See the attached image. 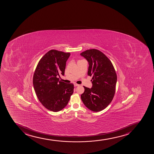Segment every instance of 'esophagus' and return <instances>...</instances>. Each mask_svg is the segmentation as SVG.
<instances>
[{"mask_svg": "<svg viewBox=\"0 0 154 154\" xmlns=\"http://www.w3.org/2000/svg\"><path fill=\"white\" fill-rule=\"evenodd\" d=\"M79 86V84H75V83L74 84V86H75V87H77V86Z\"/></svg>", "mask_w": 154, "mask_h": 154, "instance_id": "esophagus-1", "label": "esophagus"}]
</instances>
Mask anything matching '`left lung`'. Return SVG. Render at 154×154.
<instances>
[{
  "label": "left lung",
  "instance_id": "8db88e82",
  "mask_svg": "<svg viewBox=\"0 0 154 154\" xmlns=\"http://www.w3.org/2000/svg\"><path fill=\"white\" fill-rule=\"evenodd\" d=\"M88 62V75L92 76L91 88L84 87L81 96L84 105L93 112H100L112 102L115 95L117 76L109 59L100 51L91 49L80 54Z\"/></svg>",
  "mask_w": 154,
  "mask_h": 154
}]
</instances>
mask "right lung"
Wrapping results in <instances>:
<instances>
[{
  "instance_id": "add662e5",
  "label": "right lung",
  "mask_w": 154,
  "mask_h": 154,
  "mask_svg": "<svg viewBox=\"0 0 154 154\" xmlns=\"http://www.w3.org/2000/svg\"><path fill=\"white\" fill-rule=\"evenodd\" d=\"M69 53L49 51L37 64L33 78V85L37 98L46 109L54 112L66 106L73 94V85L59 81L64 75Z\"/></svg>"
}]
</instances>
